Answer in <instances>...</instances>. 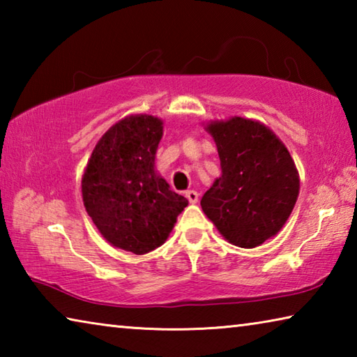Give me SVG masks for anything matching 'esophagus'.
Returning <instances> with one entry per match:
<instances>
[{
    "label": "esophagus",
    "instance_id": "esophagus-1",
    "mask_svg": "<svg viewBox=\"0 0 357 357\" xmlns=\"http://www.w3.org/2000/svg\"><path fill=\"white\" fill-rule=\"evenodd\" d=\"M187 200H189L192 204H195L198 202V192L197 190H187L185 192Z\"/></svg>",
    "mask_w": 357,
    "mask_h": 357
}]
</instances>
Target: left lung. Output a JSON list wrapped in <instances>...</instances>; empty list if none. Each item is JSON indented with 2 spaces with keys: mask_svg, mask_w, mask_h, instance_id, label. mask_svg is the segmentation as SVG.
<instances>
[{
  "mask_svg": "<svg viewBox=\"0 0 357 357\" xmlns=\"http://www.w3.org/2000/svg\"><path fill=\"white\" fill-rule=\"evenodd\" d=\"M206 129L222 176L200 204L228 243L253 249L285 225L299 195L298 170L285 144L258 121L236 116Z\"/></svg>",
  "mask_w": 357,
  "mask_h": 357,
  "instance_id": "1",
  "label": "left lung"
}]
</instances>
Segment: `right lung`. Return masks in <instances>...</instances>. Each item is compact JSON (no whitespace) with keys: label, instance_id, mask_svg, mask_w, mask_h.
<instances>
[{"label":"right lung","instance_id":"obj_1","mask_svg":"<svg viewBox=\"0 0 357 357\" xmlns=\"http://www.w3.org/2000/svg\"><path fill=\"white\" fill-rule=\"evenodd\" d=\"M162 132L149 114L121 119L96 144L82 179L84 208L102 236L135 255L164 244L189 204L154 170Z\"/></svg>","mask_w":357,"mask_h":357}]
</instances>
